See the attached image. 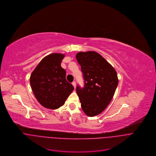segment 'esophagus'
Here are the masks:
<instances>
[{"label": "esophagus", "instance_id": "1", "mask_svg": "<svg viewBox=\"0 0 156 156\" xmlns=\"http://www.w3.org/2000/svg\"><path fill=\"white\" fill-rule=\"evenodd\" d=\"M72 84H73V85L74 86V88H76V82H75V81H74V82H73V83H72Z\"/></svg>", "mask_w": 156, "mask_h": 156}]
</instances>
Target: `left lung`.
I'll return each instance as SVG.
<instances>
[{
    "label": "left lung",
    "instance_id": "1",
    "mask_svg": "<svg viewBox=\"0 0 156 156\" xmlns=\"http://www.w3.org/2000/svg\"><path fill=\"white\" fill-rule=\"evenodd\" d=\"M81 66L84 87H76L83 111L90 117L101 113L108 106L118 85L114 68L95 51L79 52L76 55Z\"/></svg>",
    "mask_w": 156,
    "mask_h": 156
}]
</instances>
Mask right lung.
I'll return each instance as SVG.
<instances>
[{"label":"right lung","mask_w":156,"mask_h":156,"mask_svg":"<svg viewBox=\"0 0 156 156\" xmlns=\"http://www.w3.org/2000/svg\"><path fill=\"white\" fill-rule=\"evenodd\" d=\"M65 55L52 53L44 58L30 77L33 93L44 107L56 109L63 106L74 90L66 79V71L61 66Z\"/></svg>","instance_id":"1"}]
</instances>
